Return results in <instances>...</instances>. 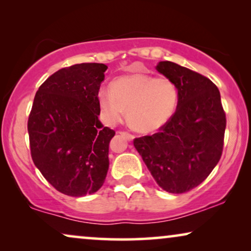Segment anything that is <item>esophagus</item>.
I'll return each mask as SVG.
<instances>
[{"mask_svg":"<svg viewBox=\"0 0 251 251\" xmlns=\"http://www.w3.org/2000/svg\"><path fill=\"white\" fill-rule=\"evenodd\" d=\"M119 133H120V135H121V136L126 137V138L128 139V140H132L133 138H135V136L131 135V133H129V132H126V131H120Z\"/></svg>","mask_w":251,"mask_h":251,"instance_id":"1","label":"esophagus"}]
</instances>
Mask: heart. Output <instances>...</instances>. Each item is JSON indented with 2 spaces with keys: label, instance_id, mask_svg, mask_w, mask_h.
<instances>
[{
  "label": "heart",
  "instance_id": "b5f03b06",
  "mask_svg": "<svg viewBox=\"0 0 251 251\" xmlns=\"http://www.w3.org/2000/svg\"><path fill=\"white\" fill-rule=\"evenodd\" d=\"M104 121L116 125L125 116L133 129L152 132L169 121L178 102V88L168 77L135 73L115 78L98 94Z\"/></svg>",
  "mask_w": 251,
  "mask_h": 251
}]
</instances>
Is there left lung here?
<instances>
[{"mask_svg":"<svg viewBox=\"0 0 251 251\" xmlns=\"http://www.w3.org/2000/svg\"><path fill=\"white\" fill-rule=\"evenodd\" d=\"M156 70L177 85L176 112L159 132L135 138L133 145L157 185L180 194L200 185L221 160L226 115L208 77L173 61H160Z\"/></svg>","mask_w":251,"mask_h":251,"instance_id":"8db88e82","label":"left lung"}]
</instances>
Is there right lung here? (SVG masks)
<instances>
[{
	"instance_id": "1",
	"label": "right lung",
	"mask_w": 251,
	"mask_h": 251,
	"mask_svg": "<svg viewBox=\"0 0 251 251\" xmlns=\"http://www.w3.org/2000/svg\"><path fill=\"white\" fill-rule=\"evenodd\" d=\"M106 70L105 64L83 63L57 71L41 84L29 113L33 162L57 191L70 197L95 193L107 175L115 131L98 120Z\"/></svg>"
}]
</instances>
